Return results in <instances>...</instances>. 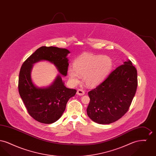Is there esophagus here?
<instances>
[{"label": "esophagus", "instance_id": "1", "mask_svg": "<svg viewBox=\"0 0 156 156\" xmlns=\"http://www.w3.org/2000/svg\"><path fill=\"white\" fill-rule=\"evenodd\" d=\"M76 94L80 96H82L85 94V92L82 89H78L77 92H76Z\"/></svg>", "mask_w": 156, "mask_h": 156}]
</instances>
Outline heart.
<instances>
[{"label":"heart","instance_id":"1","mask_svg":"<svg viewBox=\"0 0 156 156\" xmlns=\"http://www.w3.org/2000/svg\"><path fill=\"white\" fill-rule=\"evenodd\" d=\"M113 62L108 55L87 54L75 60L73 67H69L68 76L71 82L76 85L80 76L86 86L94 88L100 85L111 73Z\"/></svg>","mask_w":156,"mask_h":156}]
</instances>
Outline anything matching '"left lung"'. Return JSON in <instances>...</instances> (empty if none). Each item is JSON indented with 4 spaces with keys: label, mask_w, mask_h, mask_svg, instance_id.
Here are the masks:
<instances>
[{
    "label": "left lung",
    "mask_w": 156,
    "mask_h": 156,
    "mask_svg": "<svg viewBox=\"0 0 156 156\" xmlns=\"http://www.w3.org/2000/svg\"><path fill=\"white\" fill-rule=\"evenodd\" d=\"M137 87V70L128 59L88 92L90 102L87 112L89 118L102 125L119 120L128 111Z\"/></svg>",
    "instance_id": "left-lung-1"
}]
</instances>
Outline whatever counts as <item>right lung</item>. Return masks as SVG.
Listing matches in <instances>:
<instances>
[{"mask_svg": "<svg viewBox=\"0 0 156 156\" xmlns=\"http://www.w3.org/2000/svg\"><path fill=\"white\" fill-rule=\"evenodd\" d=\"M70 51L66 48L43 46L38 48L22 64L19 78V92L30 116L40 123L50 124L61 117L68 101L75 96L76 90L64 85L61 75L66 76L69 66L67 57ZM46 60L54 64L58 75L49 86L38 87L32 81L30 73L33 65Z\"/></svg>", "mask_w": 156, "mask_h": 156, "instance_id": "add662e5", "label": "right lung"}]
</instances>
